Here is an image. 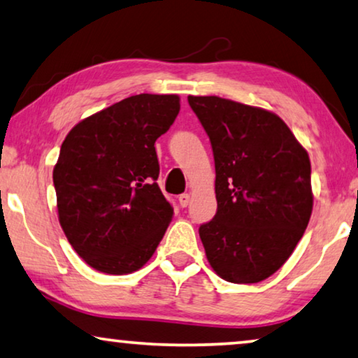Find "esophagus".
Returning a JSON list of instances; mask_svg holds the SVG:
<instances>
[{
  "mask_svg": "<svg viewBox=\"0 0 358 358\" xmlns=\"http://www.w3.org/2000/svg\"><path fill=\"white\" fill-rule=\"evenodd\" d=\"M178 202H180V206L181 207H186L189 204V194L188 193H185V194H180V197H178Z\"/></svg>",
  "mask_w": 358,
  "mask_h": 358,
  "instance_id": "esophagus-1",
  "label": "esophagus"
}]
</instances>
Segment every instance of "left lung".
<instances>
[{
    "label": "left lung",
    "mask_w": 358,
    "mask_h": 358,
    "mask_svg": "<svg viewBox=\"0 0 358 358\" xmlns=\"http://www.w3.org/2000/svg\"><path fill=\"white\" fill-rule=\"evenodd\" d=\"M210 140L217 213L199 227L207 260L230 282H259L289 259L312 215L310 159L273 112L188 96Z\"/></svg>",
    "instance_id": "obj_1"
}]
</instances>
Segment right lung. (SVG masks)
Masks as SVG:
<instances>
[{"label":"right lung","instance_id":"add662e5","mask_svg":"<svg viewBox=\"0 0 358 358\" xmlns=\"http://www.w3.org/2000/svg\"><path fill=\"white\" fill-rule=\"evenodd\" d=\"M180 112L177 94H136L69 131L52 170L57 213L76 252L94 270L125 275L159 246L173 207L156 183L154 143Z\"/></svg>","mask_w":358,"mask_h":358}]
</instances>
